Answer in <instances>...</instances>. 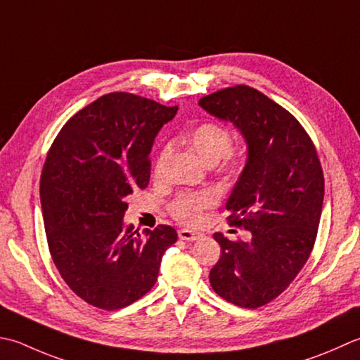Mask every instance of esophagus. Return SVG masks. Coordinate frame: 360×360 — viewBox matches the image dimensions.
I'll return each instance as SVG.
<instances>
[{"label": "esophagus", "instance_id": "obj_1", "mask_svg": "<svg viewBox=\"0 0 360 360\" xmlns=\"http://www.w3.org/2000/svg\"><path fill=\"white\" fill-rule=\"evenodd\" d=\"M178 236L181 240H187V242H195V240H200L204 236L201 232H196V231H190V229H181L178 232Z\"/></svg>", "mask_w": 360, "mask_h": 360}]
</instances>
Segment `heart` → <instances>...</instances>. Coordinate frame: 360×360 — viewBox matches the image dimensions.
Returning a JSON list of instances; mask_svg holds the SVG:
<instances>
[{"mask_svg": "<svg viewBox=\"0 0 360 360\" xmlns=\"http://www.w3.org/2000/svg\"><path fill=\"white\" fill-rule=\"evenodd\" d=\"M190 150L200 158L204 164L212 167L218 162H221V172L226 174H236L242 167V156L236 151H231V134L223 126L206 122L201 123L190 131L186 139ZM168 148L160 151L158 170L162 160L167 158ZM217 202V195L212 190H201V192H187L179 195L172 202V214L181 223L196 224L200 223L202 217V210L212 207Z\"/></svg>", "mask_w": 360, "mask_h": 360, "instance_id": "heart-1", "label": "heart"}]
</instances>
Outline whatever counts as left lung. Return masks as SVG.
Segmentation results:
<instances>
[{"label":"left lung","mask_w":360,"mask_h":360,"mask_svg":"<svg viewBox=\"0 0 360 360\" xmlns=\"http://www.w3.org/2000/svg\"><path fill=\"white\" fill-rule=\"evenodd\" d=\"M207 114L229 122L246 143V162L226 202L231 224L251 240L214 238L221 256L210 270L214 292L256 309L290 285L307 262L320 224L325 179L315 146L290 112L248 86L204 96Z\"/></svg>","instance_id":"8db88e82"}]
</instances>
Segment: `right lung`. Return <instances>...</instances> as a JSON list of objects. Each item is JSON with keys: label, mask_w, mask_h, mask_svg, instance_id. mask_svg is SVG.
I'll list each match as a JSON object with an SVG mask.
<instances>
[{"label": "right lung", "mask_w": 360, "mask_h": 360, "mask_svg": "<svg viewBox=\"0 0 360 360\" xmlns=\"http://www.w3.org/2000/svg\"><path fill=\"white\" fill-rule=\"evenodd\" d=\"M176 112L108 94L70 118L49 148L40 179L49 252L67 285L91 306L115 311L142 298L178 240L167 224L140 236L123 221L128 196L150 182L154 139Z\"/></svg>", "instance_id": "1"}]
</instances>
